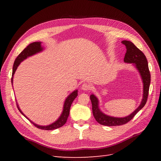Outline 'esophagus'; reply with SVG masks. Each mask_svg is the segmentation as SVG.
Segmentation results:
<instances>
[{
	"label": "esophagus",
	"mask_w": 161,
	"mask_h": 161,
	"mask_svg": "<svg viewBox=\"0 0 161 161\" xmlns=\"http://www.w3.org/2000/svg\"><path fill=\"white\" fill-rule=\"evenodd\" d=\"M91 88L90 84H88L87 83H84L82 85H81V89L84 91H88Z\"/></svg>",
	"instance_id": "1"
}]
</instances>
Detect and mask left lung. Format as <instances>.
Masks as SVG:
<instances>
[{"label":"left lung","mask_w":161,"mask_h":161,"mask_svg":"<svg viewBox=\"0 0 161 161\" xmlns=\"http://www.w3.org/2000/svg\"><path fill=\"white\" fill-rule=\"evenodd\" d=\"M122 43L125 45L126 48L124 61L125 63L132 64L133 66H135L141 75L143 83L142 99L141 104L132 114L124 118H117L104 114L99 107V100L97 97L93 94L91 95L90 99L92 103V110H93L94 118L98 123L104 126H112L126 124L131 120L140 110H141L144 107L147 100L150 81H151V75H150L147 58L144 53L141 50H140L132 42L125 40L122 41Z\"/></svg>","instance_id":"8db88e82"}]
</instances>
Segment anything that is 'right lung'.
<instances>
[{"label":"right lung","instance_id":"1","mask_svg":"<svg viewBox=\"0 0 161 161\" xmlns=\"http://www.w3.org/2000/svg\"><path fill=\"white\" fill-rule=\"evenodd\" d=\"M43 50V47L42 46V42H33L32 43L29 44V45L27 46L25 49H24L21 53H20L18 57H16V59L14 61V66H13V70H12V84H13V77L14 75L15 72L17 69V68L19 66V64L22 62L23 61L26 59L27 58L29 57H31L34 54H36V53H39L42 52ZM77 92L78 91H74L73 92L68 95V96L66 97V100L64 102V107H63V111L62 113H61V115L59 116V118H58L55 122H54L52 124H50L49 125H46V126H42V125H36V123L33 122L32 120L27 117L26 115L20 110L18 104H17V107H18L19 111L21 113V114L23 115L25 117L29 119V120L31 122L32 124L35 125L36 127L43 129V130H54L61 127L62 126L64 125H65V123L66 122L67 119L68 118V115H69L70 114V108L71 107V104L73 103V102L75 98L77 96Z\"/></svg>","mask_w":161,"mask_h":161}]
</instances>
